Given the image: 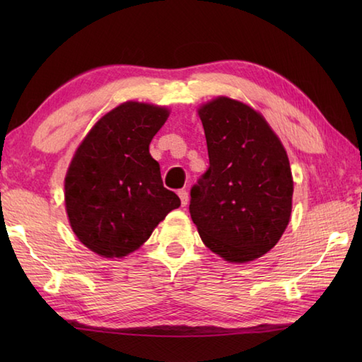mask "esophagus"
<instances>
[{
	"label": "esophagus",
	"mask_w": 362,
	"mask_h": 362,
	"mask_svg": "<svg viewBox=\"0 0 362 362\" xmlns=\"http://www.w3.org/2000/svg\"><path fill=\"white\" fill-rule=\"evenodd\" d=\"M177 194H179V197H180L182 206H187L188 205V191L187 189H180Z\"/></svg>",
	"instance_id": "34e87169"
}]
</instances>
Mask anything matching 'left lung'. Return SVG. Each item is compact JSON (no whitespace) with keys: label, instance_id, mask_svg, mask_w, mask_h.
<instances>
[{"label":"left lung","instance_id":"left-lung-1","mask_svg":"<svg viewBox=\"0 0 362 362\" xmlns=\"http://www.w3.org/2000/svg\"><path fill=\"white\" fill-rule=\"evenodd\" d=\"M199 117L210 166L191 188V219L224 259L259 258L289 224L294 182L286 151L266 119L235 99H213Z\"/></svg>","mask_w":362,"mask_h":362}]
</instances>
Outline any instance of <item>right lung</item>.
Returning <instances> with one entry per match:
<instances>
[{"label": "right lung", "mask_w": 362, "mask_h": 362, "mask_svg": "<svg viewBox=\"0 0 362 362\" xmlns=\"http://www.w3.org/2000/svg\"><path fill=\"white\" fill-rule=\"evenodd\" d=\"M168 115L165 107L121 104L96 122L74 153L65 177L68 219L79 241L98 255L126 257L180 206L149 153Z\"/></svg>", "instance_id": "right-lung-1"}]
</instances>
